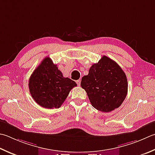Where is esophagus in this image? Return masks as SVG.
<instances>
[{"instance_id":"esophagus-1","label":"esophagus","mask_w":155,"mask_h":155,"mask_svg":"<svg viewBox=\"0 0 155 155\" xmlns=\"http://www.w3.org/2000/svg\"><path fill=\"white\" fill-rule=\"evenodd\" d=\"M76 82H77V84H78V86H80V85H81V79H78V80H77V81H76Z\"/></svg>"}]
</instances>
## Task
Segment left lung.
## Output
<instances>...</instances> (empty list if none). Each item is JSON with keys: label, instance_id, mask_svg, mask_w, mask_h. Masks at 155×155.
<instances>
[{"label": "left lung", "instance_id": "8db88e82", "mask_svg": "<svg viewBox=\"0 0 155 155\" xmlns=\"http://www.w3.org/2000/svg\"><path fill=\"white\" fill-rule=\"evenodd\" d=\"M81 87L85 90L91 104L96 110L110 112L122 105L128 93L125 72L117 64L104 56L82 78Z\"/></svg>", "mask_w": 155, "mask_h": 155}]
</instances>
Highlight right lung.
I'll use <instances>...</instances> for the list:
<instances>
[{
	"label": "right lung",
	"instance_id": "obj_1",
	"mask_svg": "<svg viewBox=\"0 0 155 155\" xmlns=\"http://www.w3.org/2000/svg\"><path fill=\"white\" fill-rule=\"evenodd\" d=\"M77 83L63 77L56 64L49 57L42 60L29 80V89L33 99L41 107L59 108Z\"/></svg>",
	"mask_w": 155,
	"mask_h": 155
}]
</instances>
